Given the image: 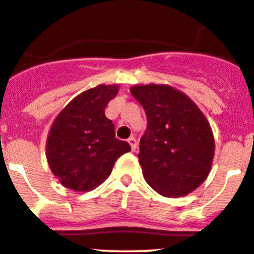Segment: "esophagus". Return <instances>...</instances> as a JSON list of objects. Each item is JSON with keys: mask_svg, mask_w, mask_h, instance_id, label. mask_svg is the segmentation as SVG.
Listing matches in <instances>:
<instances>
[{"mask_svg": "<svg viewBox=\"0 0 254 254\" xmlns=\"http://www.w3.org/2000/svg\"><path fill=\"white\" fill-rule=\"evenodd\" d=\"M128 143L131 144L132 151H136V149H137V146H138V144H137V139H136V137H133V136L129 137V138H128Z\"/></svg>", "mask_w": 254, "mask_h": 254, "instance_id": "1", "label": "esophagus"}]
</instances>
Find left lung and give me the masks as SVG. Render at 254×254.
Masks as SVG:
<instances>
[{"label":"left lung","instance_id":"obj_1","mask_svg":"<svg viewBox=\"0 0 254 254\" xmlns=\"http://www.w3.org/2000/svg\"><path fill=\"white\" fill-rule=\"evenodd\" d=\"M131 93L147 117L138 153L144 180L165 197L188 194L211 171L214 139L208 121L190 98L171 86H134Z\"/></svg>","mask_w":254,"mask_h":254}]
</instances>
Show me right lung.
<instances>
[{"instance_id": "add662e5", "label": "right lung", "mask_w": 254, "mask_h": 254, "mask_svg": "<svg viewBox=\"0 0 254 254\" xmlns=\"http://www.w3.org/2000/svg\"><path fill=\"white\" fill-rule=\"evenodd\" d=\"M116 84H100L77 96L57 116L47 138V161L64 187L92 190L112 172L115 162L131 151L116 138L115 126L105 116L117 95Z\"/></svg>"}]
</instances>
